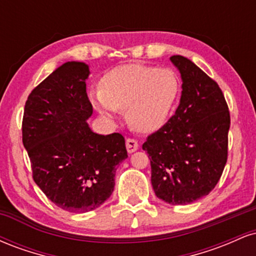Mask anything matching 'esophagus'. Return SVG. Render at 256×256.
Returning <instances> with one entry per match:
<instances>
[{
    "label": "esophagus",
    "mask_w": 256,
    "mask_h": 256,
    "mask_svg": "<svg viewBox=\"0 0 256 256\" xmlns=\"http://www.w3.org/2000/svg\"><path fill=\"white\" fill-rule=\"evenodd\" d=\"M126 149L128 152H134L138 149V143L136 140H132V138H128L126 140Z\"/></svg>",
    "instance_id": "1"
}]
</instances>
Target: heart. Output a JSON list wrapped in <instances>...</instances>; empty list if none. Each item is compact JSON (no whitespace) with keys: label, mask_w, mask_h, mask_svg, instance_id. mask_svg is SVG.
<instances>
[{"label":"heart","mask_w":256,"mask_h":256,"mask_svg":"<svg viewBox=\"0 0 256 256\" xmlns=\"http://www.w3.org/2000/svg\"><path fill=\"white\" fill-rule=\"evenodd\" d=\"M179 78L171 68L131 64L116 67L100 80V91H91V104L104 118L113 119L126 110V120L138 132L162 128L174 107Z\"/></svg>","instance_id":"heart-1"}]
</instances>
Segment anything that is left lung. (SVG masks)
Returning <instances> with one entry per match:
<instances>
[{"label":"left lung","mask_w":256,"mask_h":256,"mask_svg":"<svg viewBox=\"0 0 256 256\" xmlns=\"http://www.w3.org/2000/svg\"><path fill=\"white\" fill-rule=\"evenodd\" d=\"M182 77L174 116L148 136L155 195L171 204H189L208 195L228 160L230 112L219 85L189 58H170Z\"/></svg>","instance_id":"obj_1"}]
</instances>
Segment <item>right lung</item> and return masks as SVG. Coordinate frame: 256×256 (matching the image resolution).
I'll use <instances>...</instances> for the list:
<instances>
[{"label":"right lung","mask_w":256,"mask_h":256,"mask_svg":"<svg viewBox=\"0 0 256 256\" xmlns=\"http://www.w3.org/2000/svg\"><path fill=\"white\" fill-rule=\"evenodd\" d=\"M89 66L68 61L28 95L22 143L32 177L52 204L71 213L96 210L114 190L116 166L128 158L120 134H95L86 94Z\"/></svg>","instance_id":"1"}]
</instances>
